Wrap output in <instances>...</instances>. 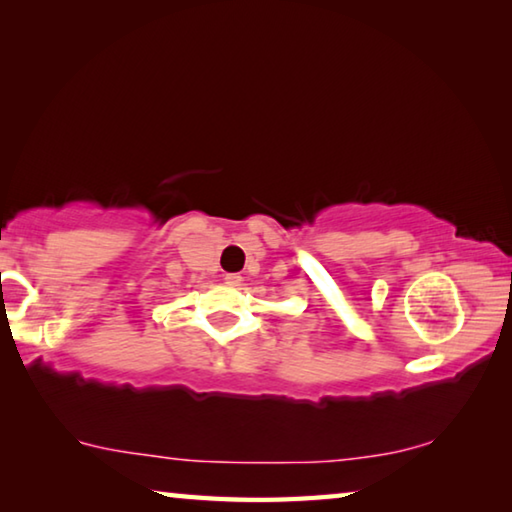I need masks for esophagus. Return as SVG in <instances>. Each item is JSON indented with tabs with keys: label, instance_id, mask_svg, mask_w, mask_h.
Returning <instances> with one entry per match:
<instances>
[{
	"label": "esophagus",
	"instance_id": "esophagus-1",
	"mask_svg": "<svg viewBox=\"0 0 512 512\" xmlns=\"http://www.w3.org/2000/svg\"><path fill=\"white\" fill-rule=\"evenodd\" d=\"M225 284H228V287H239L241 282H244V277H241L239 273H225Z\"/></svg>",
	"mask_w": 512,
	"mask_h": 512
}]
</instances>
